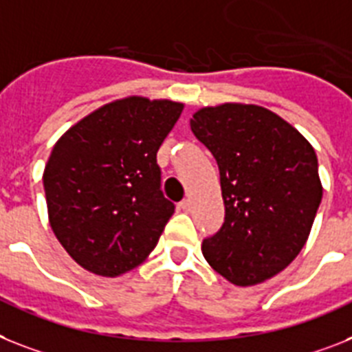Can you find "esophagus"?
<instances>
[{"label":"esophagus","instance_id":"esophagus-1","mask_svg":"<svg viewBox=\"0 0 352 352\" xmlns=\"http://www.w3.org/2000/svg\"><path fill=\"white\" fill-rule=\"evenodd\" d=\"M179 210H183V212L190 210V199H183V201L179 203Z\"/></svg>","mask_w":352,"mask_h":352}]
</instances>
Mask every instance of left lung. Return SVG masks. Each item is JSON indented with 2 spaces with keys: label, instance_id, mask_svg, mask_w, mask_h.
I'll return each instance as SVG.
<instances>
[{
  "label": "left lung",
  "instance_id": "1",
  "mask_svg": "<svg viewBox=\"0 0 352 352\" xmlns=\"http://www.w3.org/2000/svg\"><path fill=\"white\" fill-rule=\"evenodd\" d=\"M194 136L219 167L225 221L201 252L235 286L283 272L306 245L322 201L311 144L286 120L254 104L203 107Z\"/></svg>",
  "mask_w": 352,
  "mask_h": 352
}]
</instances>
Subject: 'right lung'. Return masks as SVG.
<instances>
[{
    "mask_svg": "<svg viewBox=\"0 0 352 352\" xmlns=\"http://www.w3.org/2000/svg\"><path fill=\"white\" fill-rule=\"evenodd\" d=\"M182 111L173 100L122 98L54 145L43 174L50 226L84 270L117 277L155 250L174 214L156 153Z\"/></svg>",
    "mask_w": 352,
    "mask_h": 352,
    "instance_id": "obj_1",
    "label": "right lung"
}]
</instances>
